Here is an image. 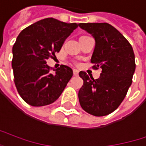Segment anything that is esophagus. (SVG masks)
I'll list each match as a JSON object with an SVG mask.
<instances>
[{
	"label": "esophagus",
	"mask_w": 146,
	"mask_h": 146,
	"mask_svg": "<svg viewBox=\"0 0 146 146\" xmlns=\"http://www.w3.org/2000/svg\"><path fill=\"white\" fill-rule=\"evenodd\" d=\"M78 73H79V71H78L77 70H73V74H74V76H78Z\"/></svg>",
	"instance_id": "esophagus-1"
}]
</instances>
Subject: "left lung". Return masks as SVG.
Instances as JSON below:
<instances>
[{
  "label": "left lung",
  "instance_id": "obj_1",
  "mask_svg": "<svg viewBox=\"0 0 146 146\" xmlns=\"http://www.w3.org/2000/svg\"><path fill=\"white\" fill-rule=\"evenodd\" d=\"M79 27L95 38L91 57L95 69L102 70L98 79L81 71L83 85L78 92L81 107L95 116L113 112L123 102L133 82L135 56L130 43L108 23H80Z\"/></svg>",
  "mask_w": 146,
  "mask_h": 146
}]
</instances>
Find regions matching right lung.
Listing matches in <instances>:
<instances>
[{"instance_id": "right-lung-1", "label": "right lung", "mask_w": 146, "mask_h": 146, "mask_svg": "<svg viewBox=\"0 0 146 146\" xmlns=\"http://www.w3.org/2000/svg\"><path fill=\"white\" fill-rule=\"evenodd\" d=\"M78 26L47 18L25 28L17 37L12 60L14 83L18 93L29 105H49L63 93L73 70L61 65L51 73L46 60L61 50Z\"/></svg>"}]
</instances>
